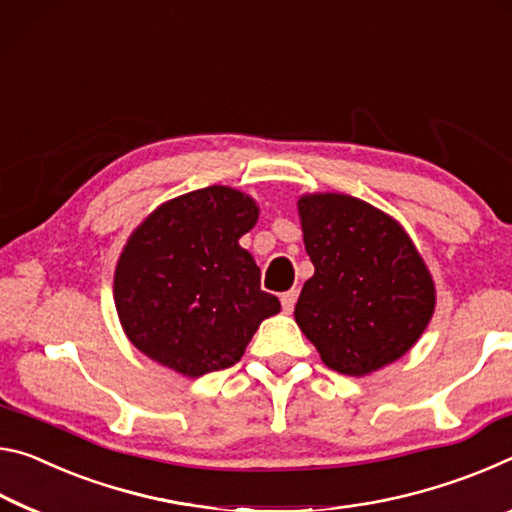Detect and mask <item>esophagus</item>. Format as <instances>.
<instances>
[{"label": "esophagus", "mask_w": 512, "mask_h": 512, "mask_svg": "<svg viewBox=\"0 0 512 512\" xmlns=\"http://www.w3.org/2000/svg\"><path fill=\"white\" fill-rule=\"evenodd\" d=\"M297 297H299V292H297V290H288V292H283V295H281V306H283V311H286V313H292V308H295V304H297Z\"/></svg>", "instance_id": "34e87169"}]
</instances>
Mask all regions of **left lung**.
<instances>
[{"label":"left lung","instance_id":"1","mask_svg":"<svg viewBox=\"0 0 512 512\" xmlns=\"http://www.w3.org/2000/svg\"><path fill=\"white\" fill-rule=\"evenodd\" d=\"M297 206L315 265L295 306L299 329L331 370H381L433 317L435 286L420 251L399 222L363 199L324 192Z\"/></svg>","mask_w":512,"mask_h":512}]
</instances>
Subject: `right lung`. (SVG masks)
I'll use <instances>...</instances> for the list:
<instances>
[{
    "instance_id": "right-lung-1",
    "label": "right lung",
    "mask_w": 512,
    "mask_h": 512,
    "mask_svg": "<svg viewBox=\"0 0 512 512\" xmlns=\"http://www.w3.org/2000/svg\"><path fill=\"white\" fill-rule=\"evenodd\" d=\"M258 220L245 192L208 186L165 201L115 267V308L142 354L190 379L226 370L263 320L281 311L238 240Z\"/></svg>"
}]
</instances>
